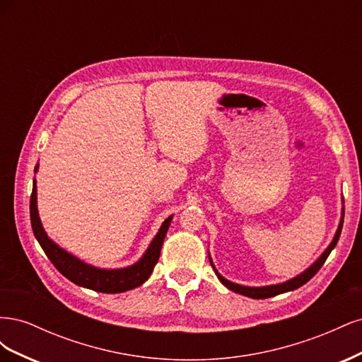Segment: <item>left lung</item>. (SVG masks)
<instances>
[{
    "label": "left lung",
    "instance_id": "1",
    "mask_svg": "<svg viewBox=\"0 0 362 362\" xmlns=\"http://www.w3.org/2000/svg\"><path fill=\"white\" fill-rule=\"evenodd\" d=\"M343 222H344V213H343V216H341V222H339V226H338V229H337V234H335V237H334V240H332V243L329 245V247H327V249L323 252L322 257H320L319 259H317L310 269H306L303 273H300L299 276H296V278H293V279H290V281H287V282H284V284H278V286H269V287H245V286H238V284H234V282H231V281L225 279L222 275H218V273H217L216 269H214V266H213V262H211V266H213V269H214V272H216L217 278L221 279V282L223 284V286H225L226 288L231 290V291H235V293H238V294L247 296V298H252V299H267V298H273V296H276V294L287 293V291H291V290H296V288L302 287L303 284L308 282V281L315 275V273L320 270V267L325 264L326 258L329 257L331 250L337 246L339 234H341V229H343ZM210 261H211V259H210Z\"/></svg>",
    "mask_w": 362,
    "mask_h": 362
}]
</instances>
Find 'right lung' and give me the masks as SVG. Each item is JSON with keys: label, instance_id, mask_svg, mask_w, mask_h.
Instances as JSON below:
<instances>
[{"label": "right lung", "instance_id": "add662e5", "mask_svg": "<svg viewBox=\"0 0 362 362\" xmlns=\"http://www.w3.org/2000/svg\"><path fill=\"white\" fill-rule=\"evenodd\" d=\"M36 199V181H33V192L30 198V218L33 233H35L39 245L42 246L43 252H45L54 267H56L64 278H68L69 281L76 284V286H81L100 293H122L141 286V284L151 276V273L154 270L160 258L161 246L169 229L172 216H169L166 221L163 222L158 234L152 240L146 254L141 257V259L137 261L134 266L119 270H103L92 267L89 264H84L83 261L72 257L66 250H63L56 243L51 242L42 228Z\"/></svg>", "mask_w": 362, "mask_h": 362}]
</instances>
